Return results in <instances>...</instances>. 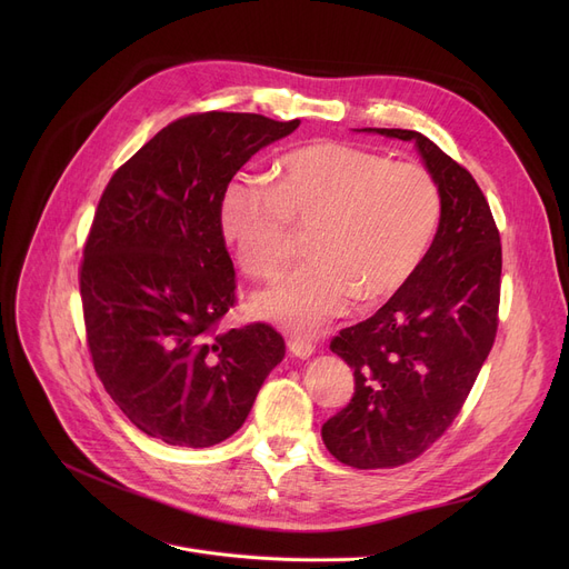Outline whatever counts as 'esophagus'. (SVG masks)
I'll list each match as a JSON object with an SVG mask.
<instances>
[{
	"mask_svg": "<svg viewBox=\"0 0 569 569\" xmlns=\"http://www.w3.org/2000/svg\"><path fill=\"white\" fill-rule=\"evenodd\" d=\"M288 350L300 357V360H309V357L316 352V346L309 341V339H302V337H290L288 339Z\"/></svg>",
	"mask_w": 569,
	"mask_h": 569,
	"instance_id": "esophagus-1",
	"label": "esophagus"
}]
</instances>
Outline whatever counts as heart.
Instances as JSON below:
<instances>
[{
	"instance_id": "b5f03b06",
	"label": "heart",
	"mask_w": 569,
	"mask_h": 569,
	"mask_svg": "<svg viewBox=\"0 0 569 569\" xmlns=\"http://www.w3.org/2000/svg\"><path fill=\"white\" fill-rule=\"evenodd\" d=\"M442 212L422 166L318 140L277 163V184L237 172L219 202L221 232L247 274L272 279L292 249V226L311 228L313 260L253 297V313L316 332L355 300H390L422 264Z\"/></svg>"
}]
</instances>
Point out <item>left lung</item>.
<instances>
[{
    "mask_svg": "<svg viewBox=\"0 0 569 569\" xmlns=\"http://www.w3.org/2000/svg\"><path fill=\"white\" fill-rule=\"evenodd\" d=\"M412 142L436 179L442 212L415 277L330 348L352 369L350 403L322 425L346 466L395 468L420 457L455 422L498 330L500 234L472 174L427 136L360 129Z\"/></svg>",
    "mask_w": 569,
    "mask_h": 569,
    "instance_id": "1",
    "label": "left lung"
}]
</instances>
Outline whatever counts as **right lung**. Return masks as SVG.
<instances>
[{"label": "right lung", "mask_w": 569, "mask_h": 569, "mask_svg": "<svg viewBox=\"0 0 569 569\" xmlns=\"http://www.w3.org/2000/svg\"><path fill=\"white\" fill-rule=\"evenodd\" d=\"M300 119H177L108 182L80 267L87 343L106 392L147 436L212 447L244 425L286 355L264 322L219 330L234 267L219 202L230 177Z\"/></svg>", "instance_id": "1"}]
</instances>
